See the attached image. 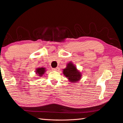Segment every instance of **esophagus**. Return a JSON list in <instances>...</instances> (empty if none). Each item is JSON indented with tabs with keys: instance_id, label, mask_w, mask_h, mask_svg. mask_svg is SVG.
<instances>
[{
	"instance_id": "obj_1",
	"label": "esophagus",
	"mask_w": 123,
	"mask_h": 123,
	"mask_svg": "<svg viewBox=\"0 0 123 123\" xmlns=\"http://www.w3.org/2000/svg\"><path fill=\"white\" fill-rule=\"evenodd\" d=\"M60 70V68L59 67H56L55 68H53V70L54 71H59Z\"/></svg>"
}]
</instances>
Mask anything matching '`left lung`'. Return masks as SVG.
I'll return each mask as SVG.
<instances>
[{
	"instance_id": "8db88e82",
	"label": "left lung",
	"mask_w": 123,
	"mask_h": 123,
	"mask_svg": "<svg viewBox=\"0 0 123 123\" xmlns=\"http://www.w3.org/2000/svg\"><path fill=\"white\" fill-rule=\"evenodd\" d=\"M63 74L68 79V81L72 83L79 81L82 77V74L72 62L67 64L66 68L63 69Z\"/></svg>"
}]
</instances>
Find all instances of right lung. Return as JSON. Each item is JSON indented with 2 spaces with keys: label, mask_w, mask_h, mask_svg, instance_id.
Segmentation results:
<instances>
[{
  "label": "right lung",
  "mask_w": 123,
  "mask_h": 123,
  "mask_svg": "<svg viewBox=\"0 0 123 123\" xmlns=\"http://www.w3.org/2000/svg\"><path fill=\"white\" fill-rule=\"evenodd\" d=\"M45 69L46 68L44 67H38L36 68L35 72H36L37 75H38V76L39 77L42 76L44 74L45 72H46V69Z\"/></svg>",
  "instance_id": "obj_1"
}]
</instances>
